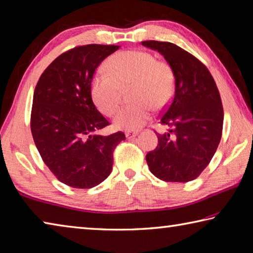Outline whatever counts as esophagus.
Returning <instances> with one entry per match:
<instances>
[{
  "label": "esophagus",
  "mask_w": 253,
  "mask_h": 253,
  "mask_svg": "<svg viewBox=\"0 0 253 253\" xmlns=\"http://www.w3.org/2000/svg\"><path fill=\"white\" fill-rule=\"evenodd\" d=\"M137 132H138L137 130H127L125 132V135H126L127 138L130 139V138H134V137L137 135Z\"/></svg>",
  "instance_id": "34e87169"
}]
</instances>
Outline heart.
<instances>
[{
  "label": "heart",
  "instance_id": "b5f03b06",
  "mask_svg": "<svg viewBox=\"0 0 253 253\" xmlns=\"http://www.w3.org/2000/svg\"><path fill=\"white\" fill-rule=\"evenodd\" d=\"M108 72L93 77L91 93L102 114L113 115L121 104L124 89L131 90L134 105L124 107L114 118L118 129L132 130L143 126L152 115L153 106L163 108L174 90L173 71L168 63L157 61L145 51H124L115 54L107 63Z\"/></svg>",
  "mask_w": 253,
  "mask_h": 253
}]
</instances>
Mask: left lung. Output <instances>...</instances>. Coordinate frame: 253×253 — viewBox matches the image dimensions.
<instances>
[{"mask_svg":"<svg viewBox=\"0 0 253 253\" xmlns=\"http://www.w3.org/2000/svg\"><path fill=\"white\" fill-rule=\"evenodd\" d=\"M160 52L173 71L174 98L161 117L169 126L158 145L146 155L149 170L165 182L193 181L215 153L223 128L220 92L208 68L194 55L170 42L143 41Z\"/></svg>","mask_w":253,"mask_h":253,"instance_id":"obj_1","label":"left lung"}]
</instances>
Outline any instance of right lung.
Instances as JSON below:
<instances>
[{
	"instance_id": "right-lung-1",
	"label": "right lung",
	"mask_w": 253,
	"mask_h": 253,
	"mask_svg": "<svg viewBox=\"0 0 253 253\" xmlns=\"http://www.w3.org/2000/svg\"><path fill=\"white\" fill-rule=\"evenodd\" d=\"M119 45L76 46L53 60L33 93L31 131L42 160L60 182L90 188L109 176L123 131L101 136L109 125L91 98L98 66Z\"/></svg>"
}]
</instances>
